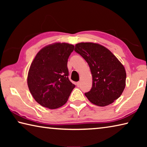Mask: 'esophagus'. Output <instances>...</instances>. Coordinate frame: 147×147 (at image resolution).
Listing matches in <instances>:
<instances>
[{"instance_id":"34e87169","label":"esophagus","mask_w":147,"mask_h":147,"mask_svg":"<svg viewBox=\"0 0 147 147\" xmlns=\"http://www.w3.org/2000/svg\"><path fill=\"white\" fill-rule=\"evenodd\" d=\"M76 86H77V87L80 86V82H78L76 83Z\"/></svg>"}]
</instances>
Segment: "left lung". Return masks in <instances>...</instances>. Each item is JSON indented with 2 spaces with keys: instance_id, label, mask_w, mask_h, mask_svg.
Returning a JSON list of instances; mask_svg holds the SVG:
<instances>
[{
  "instance_id": "obj_1",
  "label": "left lung",
  "mask_w": 147,
  "mask_h": 147,
  "mask_svg": "<svg viewBox=\"0 0 147 147\" xmlns=\"http://www.w3.org/2000/svg\"><path fill=\"white\" fill-rule=\"evenodd\" d=\"M74 51L88 63L93 76L91 90L85 93L93 104L106 106L121 95L125 88L124 66L106 47L93 43H80Z\"/></svg>"
}]
</instances>
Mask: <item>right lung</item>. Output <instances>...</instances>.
Masks as SVG:
<instances>
[{
  "label": "right lung",
  "mask_w": 147,
  "mask_h": 147,
  "mask_svg": "<svg viewBox=\"0 0 147 147\" xmlns=\"http://www.w3.org/2000/svg\"><path fill=\"white\" fill-rule=\"evenodd\" d=\"M74 46L57 43L42 49L30 67L28 86L37 102L56 109L67 102L75 85L69 79L68 58Z\"/></svg>",
  "instance_id": "1"
}]
</instances>
